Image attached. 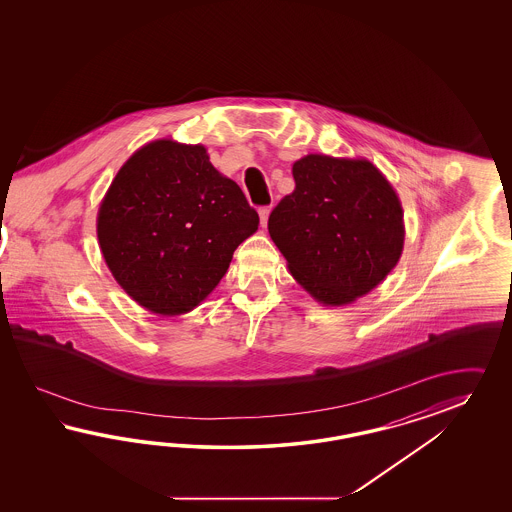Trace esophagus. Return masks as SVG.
Wrapping results in <instances>:
<instances>
[{"label":"esophagus","mask_w":512,"mask_h":512,"mask_svg":"<svg viewBox=\"0 0 512 512\" xmlns=\"http://www.w3.org/2000/svg\"><path fill=\"white\" fill-rule=\"evenodd\" d=\"M268 216H270V208L268 206H264L259 210V217H261V225L266 227V223H268Z\"/></svg>","instance_id":"1"}]
</instances>
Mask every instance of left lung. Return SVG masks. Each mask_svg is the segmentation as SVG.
<instances>
[{"instance_id": "obj_1", "label": "left lung", "mask_w": 512, "mask_h": 512, "mask_svg": "<svg viewBox=\"0 0 512 512\" xmlns=\"http://www.w3.org/2000/svg\"><path fill=\"white\" fill-rule=\"evenodd\" d=\"M295 191L268 219L293 278L323 306L368 295L402 257V202L364 157L308 154L293 165Z\"/></svg>"}]
</instances>
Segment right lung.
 <instances>
[{"instance_id":"add662e5","label":"right lung","mask_w":512,"mask_h":512,"mask_svg":"<svg viewBox=\"0 0 512 512\" xmlns=\"http://www.w3.org/2000/svg\"><path fill=\"white\" fill-rule=\"evenodd\" d=\"M259 216L202 144L152 140L114 176L97 240L114 279L163 317L195 310L217 287Z\"/></svg>"}]
</instances>
